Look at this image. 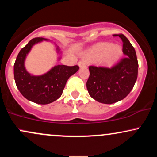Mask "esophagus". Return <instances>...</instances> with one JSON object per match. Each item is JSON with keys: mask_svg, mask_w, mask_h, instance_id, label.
I'll return each instance as SVG.
<instances>
[{"mask_svg": "<svg viewBox=\"0 0 157 157\" xmlns=\"http://www.w3.org/2000/svg\"><path fill=\"white\" fill-rule=\"evenodd\" d=\"M78 66H80V68H82V67H86V64L83 60H80V61H79V62H78Z\"/></svg>", "mask_w": 157, "mask_h": 157, "instance_id": "34e87169", "label": "esophagus"}]
</instances>
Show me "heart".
Masks as SVG:
<instances>
[{
  "mask_svg": "<svg viewBox=\"0 0 157 157\" xmlns=\"http://www.w3.org/2000/svg\"><path fill=\"white\" fill-rule=\"evenodd\" d=\"M121 48L109 43H102L97 45L89 53L88 57L93 60H98L102 63H112L121 55Z\"/></svg>",
  "mask_w": 157,
  "mask_h": 157,
  "instance_id": "heart-1",
  "label": "heart"
}]
</instances>
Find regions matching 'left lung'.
I'll list each match as a JSON object with an SVG mask.
<instances>
[{
  "mask_svg": "<svg viewBox=\"0 0 157 157\" xmlns=\"http://www.w3.org/2000/svg\"><path fill=\"white\" fill-rule=\"evenodd\" d=\"M122 39L125 57L111 68L89 66L90 75L86 82L89 95L104 104L123 100L134 86L138 74L136 52L125 35H114Z\"/></svg>",
  "mask_w": 157,
  "mask_h": 157,
  "instance_id": "1",
  "label": "left lung"
}]
</instances>
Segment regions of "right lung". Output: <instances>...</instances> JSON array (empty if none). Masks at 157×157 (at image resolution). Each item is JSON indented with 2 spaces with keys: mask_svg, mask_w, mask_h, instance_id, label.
I'll return each mask as SVG.
<instances>
[{
  "mask_svg": "<svg viewBox=\"0 0 157 157\" xmlns=\"http://www.w3.org/2000/svg\"><path fill=\"white\" fill-rule=\"evenodd\" d=\"M43 40H48L35 37L20 51L14 65V77L17 88L25 98L35 103L46 105L60 98L68 79L78 71L79 66L57 65L42 75L35 76L29 73L25 68L26 56L34 45ZM57 50L59 53L58 47Z\"/></svg>",
  "mask_w": 157,
  "mask_h": 157,
  "instance_id": "right-lung-1",
  "label": "right lung"
}]
</instances>
